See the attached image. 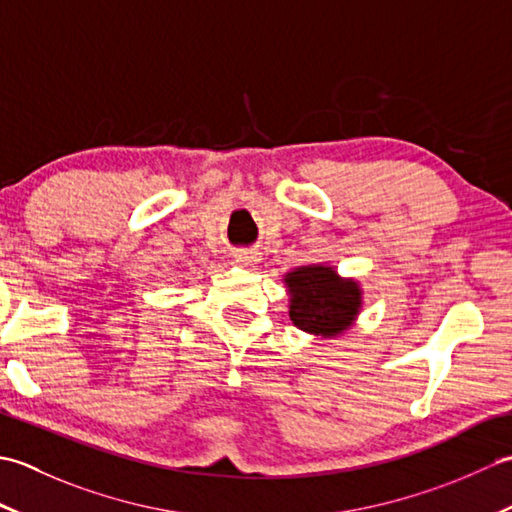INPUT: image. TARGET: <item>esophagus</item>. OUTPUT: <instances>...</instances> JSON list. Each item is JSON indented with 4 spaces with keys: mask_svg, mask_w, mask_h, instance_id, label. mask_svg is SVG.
<instances>
[{
    "mask_svg": "<svg viewBox=\"0 0 512 512\" xmlns=\"http://www.w3.org/2000/svg\"><path fill=\"white\" fill-rule=\"evenodd\" d=\"M233 259L237 264H253L257 259V253L253 248H237L233 250Z\"/></svg>",
    "mask_w": 512,
    "mask_h": 512,
    "instance_id": "1",
    "label": "esophagus"
}]
</instances>
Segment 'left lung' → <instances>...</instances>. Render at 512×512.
<instances>
[{"label":"left lung","instance_id":"1","mask_svg":"<svg viewBox=\"0 0 512 512\" xmlns=\"http://www.w3.org/2000/svg\"><path fill=\"white\" fill-rule=\"evenodd\" d=\"M290 295V321L299 330L332 339L356 321L363 303L358 281L343 279L332 266H301L284 277Z\"/></svg>","mask_w":512,"mask_h":512}]
</instances>
